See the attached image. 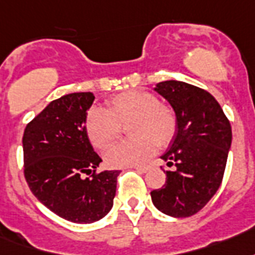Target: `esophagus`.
<instances>
[{"label": "esophagus", "instance_id": "esophagus-1", "mask_svg": "<svg viewBox=\"0 0 255 255\" xmlns=\"http://www.w3.org/2000/svg\"><path fill=\"white\" fill-rule=\"evenodd\" d=\"M134 170H137L138 172H148L150 170V166H135Z\"/></svg>", "mask_w": 255, "mask_h": 255}]
</instances>
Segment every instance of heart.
<instances>
[{"instance_id":"obj_1","label":"heart","mask_w":255,"mask_h":255,"mask_svg":"<svg viewBox=\"0 0 255 255\" xmlns=\"http://www.w3.org/2000/svg\"><path fill=\"white\" fill-rule=\"evenodd\" d=\"M129 120V134L106 150V163L111 167H130L145 163L159 145H167L176 131L175 111L155 95L131 89L110 100L107 110L95 107L85 120L92 145L103 149L118 137L121 124Z\"/></svg>"}]
</instances>
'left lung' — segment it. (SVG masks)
<instances>
[{
  "instance_id": "obj_1",
  "label": "left lung",
  "mask_w": 255,
  "mask_h": 255,
  "mask_svg": "<svg viewBox=\"0 0 255 255\" xmlns=\"http://www.w3.org/2000/svg\"><path fill=\"white\" fill-rule=\"evenodd\" d=\"M175 111L176 131L160 156L167 181L150 191L153 205L164 215H196L215 196L223 181L232 130L223 109L208 91L183 81L168 80L153 88Z\"/></svg>"
}]
</instances>
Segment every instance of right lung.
<instances>
[{"mask_svg": "<svg viewBox=\"0 0 255 255\" xmlns=\"http://www.w3.org/2000/svg\"><path fill=\"white\" fill-rule=\"evenodd\" d=\"M95 96L76 92L53 100L23 135L24 176L33 196L65 220L98 222L111 211L120 171L96 174L102 159L89 142L85 120ZM91 177L84 178V174Z\"/></svg>", "mask_w": 255, "mask_h": 255, "instance_id": "add662e5", "label": "right lung"}]
</instances>
